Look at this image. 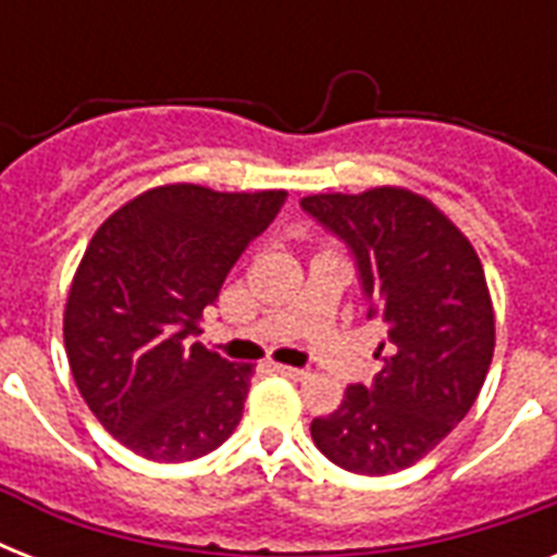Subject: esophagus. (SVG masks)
I'll return each instance as SVG.
<instances>
[{"instance_id": "obj_1", "label": "esophagus", "mask_w": 557, "mask_h": 557, "mask_svg": "<svg viewBox=\"0 0 557 557\" xmlns=\"http://www.w3.org/2000/svg\"><path fill=\"white\" fill-rule=\"evenodd\" d=\"M271 370L277 372V375H286L292 381H304L309 375V370H300V367H286V364H271Z\"/></svg>"}]
</instances>
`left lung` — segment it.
Instances as JSON below:
<instances>
[{"label":"left lung","mask_w":557,"mask_h":557,"mask_svg":"<svg viewBox=\"0 0 557 557\" xmlns=\"http://www.w3.org/2000/svg\"><path fill=\"white\" fill-rule=\"evenodd\" d=\"M300 208L356 257L384 326L370 387L352 384L312 440L356 474H396L431 454L480 396L494 356V309L483 262L433 201L405 187L314 193Z\"/></svg>","instance_id":"8db88e82"}]
</instances>
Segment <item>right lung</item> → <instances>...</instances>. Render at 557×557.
<instances>
[{
    "mask_svg": "<svg viewBox=\"0 0 557 557\" xmlns=\"http://www.w3.org/2000/svg\"><path fill=\"white\" fill-rule=\"evenodd\" d=\"M286 196L152 187L91 236L65 300V356L91 413L138 457H205L243 419L253 367L193 338Z\"/></svg>",
    "mask_w": 557,
    "mask_h": 557,
    "instance_id": "right-lung-1",
    "label": "right lung"
}]
</instances>
